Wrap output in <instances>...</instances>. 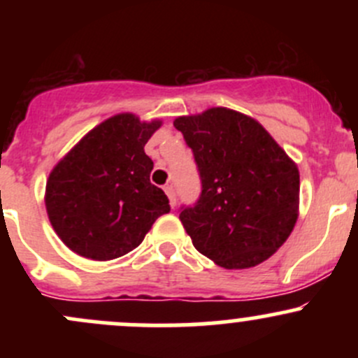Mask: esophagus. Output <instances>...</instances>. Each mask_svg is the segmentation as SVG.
I'll return each mask as SVG.
<instances>
[{
    "mask_svg": "<svg viewBox=\"0 0 358 358\" xmlns=\"http://www.w3.org/2000/svg\"><path fill=\"white\" fill-rule=\"evenodd\" d=\"M164 192H166V196H168L169 204H171V208H175V206H176V194H175V187H173V185H166V187H164Z\"/></svg>",
    "mask_w": 358,
    "mask_h": 358,
    "instance_id": "obj_1",
    "label": "esophagus"
}]
</instances>
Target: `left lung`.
I'll return each instance as SVG.
<instances>
[{
    "label": "left lung",
    "mask_w": 358,
    "mask_h": 358,
    "mask_svg": "<svg viewBox=\"0 0 358 358\" xmlns=\"http://www.w3.org/2000/svg\"><path fill=\"white\" fill-rule=\"evenodd\" d=\"M192 149L201 196L180 208L194 248L229 270L268 259L298 220V166L249 115L213 107L175 119Z\"/></svg>",
    "instance_id": "obj_1"
}]
</instances>
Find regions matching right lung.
<instances>
[{"mask_svg": "<svg viewBox=\"0 0 358 358\" xmlns=\"http://www.w3.org/2000/svg\"><path fill=\"white\" fill-rule=\"evenodd\" d=\"M161 121L117 114L100 122L50 173L46 213L62 243L90 259L119 258L140 246L169 201L150 183L143 147Z\"/></svg>", "mask_w": 358, "mask_h": 358, "instance_id": "obj_1", "label": "right lung"}]
</instances>
